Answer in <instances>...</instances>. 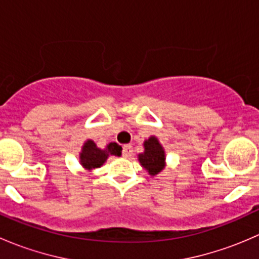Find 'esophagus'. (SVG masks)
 I'll return each mask as SVG.
<instances>
[{
    "label": "esophagus",
    "mask_w": 259,
    "mask_h": 259,
    "mask_svg": "<svg viewBox=\"0 0 259 259\" xmlns=\"http://www.w3.org/2000/svg\"><path fill=\"white\" fill-rule=\"evenodd\" d=\"M132 153H133L132 145H124V146H122V156H124V158H130Z\"/></svg>",
    "instance_id": "1"
}]
</instances>
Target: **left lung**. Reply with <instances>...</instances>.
<instances>
[{"instance_id":"1","label":"left lung","mask_w":259,"mask_h":259,"mask_svg":"<svg viewBox=\"0 0 259 259\" xmlns=\"http://www.w3.org/2000/svg\"><path fill=\"white\" fill-rule=\"evenodd\" d=\"M143 146H144V151L138 155V160L143 169L148 171L149 176L155 177L166 165L165 150L158 138L154 135L149 137V139L143 143Z\"/></svg>"}]
</instances>
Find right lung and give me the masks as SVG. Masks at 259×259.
Returning <instances> with one entry per match:
<instances>
[{"mask_svg": "<svg viewBox=\"0 0 259 259\" xmlns=\"http://www.w3.org/2000/svg\"><path fill=\"white\" fill-rule=\"evenodd\" d=\"M121 146L117 145L116 143H109L104 149H100L95 144V142L88 139L83 145L81 146V151L79 154V161L85 170L91 171L94 169L100 168L104 165L109 156L121 155Z\"/></svg>", "mask_w": 259, "mask_h": 259, "instance_id": "1", "label": "right lung"}]
</instances>
